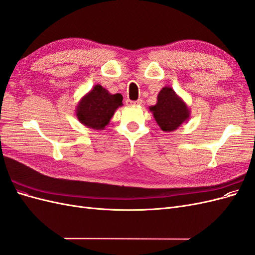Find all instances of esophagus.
<instances>
[{"label":"esophagus","instance_id":"obj_1","mask_svg":"<svg viewBox=\"0 0 255 255\" xmlns=\"http://www.w3.org/2000/svg\"><path fill=\"white\" fill-rule=\"evenodd\" d=\"M127 105L128 106H132V105H137L139 106L142 104V100H137V101H130V100H127Z\"/></svg>","mask_w":255,"mask_h":255}]
</instances>
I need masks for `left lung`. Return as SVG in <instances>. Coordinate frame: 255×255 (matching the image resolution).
Instances as JSON below:
<instances>
[{
  "mask_svg": "<svg viewBox=\"0 0 255 255\" xmlns=\"http://www.w3.org/2000/svg\"><path fill=\"white\" fill-rule=\"evenodd\" d=\"M149 110L164 132H174L190 118V110L187 104L169 86L159 91L156 104L150 106Z\"/></svg>",
  "mask_w": 255,
  "mask_h": 255,
  "instance_id": "left-lung-1",
  "label": "left lung"
}]
</instances>
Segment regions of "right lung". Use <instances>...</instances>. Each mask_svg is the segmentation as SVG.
<instances>
[{
	"label": "right lung",
	"mask_w": 255,
	"mask_h": 255,
	"mask_svg": "<svg viewBox=\"0 0 255 255\" xmlns=\"http://www.w3.org/2000/svg\"><path fill=\"white\" fill-rule=\"evenodd\" d=\"M122 96L112 95L101 85H95L76 106L75 113L79 121L92 129H104L115 112L122 106Z\"/></svg>",
	"instance_id": "right-lung-1"
}]
</instances>
